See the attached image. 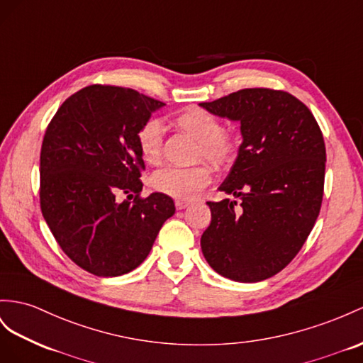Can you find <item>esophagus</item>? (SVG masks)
<instances>
[{
    "label": "esophagus",
    "mask_w": 363,
    "mask_h": 363,
    "mask_svg": "<svg viewBox=\"0 0 363 363\" xmlns=\"http://www.w3.org/2000/svg\"><path fill=\"white\" fill-rule=\"evenodd\" d=\"M190 203H191L190 201H181V199H178V201L174 202V206H176V208H178V210H184V208H187Z\"/></svg>",
    "instance_id": "esophagus-1"
}]
</instances>
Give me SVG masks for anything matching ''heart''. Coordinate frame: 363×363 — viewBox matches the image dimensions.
Instances as JSON below:
<instances>
[{"label":"heart","mask_w":363,"mask_h":363,"mask_svg":"<svg viewBox=\"0 0 363 363\" xmlns=\"http://www.w3.org/2000/svg\"><path fill=\"white\" fill-rule=\"evenodd\" d=\"M179 132L196 139V160H206L215 169H225L235 160L236 143L227 130L222 128L219 119L198 106L181 110L172 119ZM164 128L157 119H148L138 132V147L147 164H160L162 157ZM211 181V169L207 164H198L189 169L169 167L152 176L153 190L174 199H193Z\"/></svg>","instance_id":"heart-1"}]
</instances>
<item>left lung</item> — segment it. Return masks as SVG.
I'll return each mask as SVG.
<instances>
[{"label":"left lung","mask_w":363,"mask_h":363,"mask_svg":"<svg viewBox=\"0 0 363 363\" xmlns=\"http://www.w3.org/2000/svg\"><path fill=\"white\" fill-rule=\"evenodd\" d=\"M203 108L240 123L244 141L219 190L242 199L208 201L203 257L220 276L259 282L290 264L319 216L325 143L310 108L291 93L242 89Z\"/></svg>","instance_id":"left-lung-1"}]
</instances>
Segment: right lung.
<instances>
[{
	"label": "right lung",
	"mask_w": 363,
	"mask_h": 363,
	"mask_svg": "<svg viewBox=\"0 0 363 363\" xmlns=\"http://www.w3.org/2000/svg\"><path fill=\"white\" fill-rule=\"evenodd\" d=\"M164 102L133 89L93 84L62 102L45 130L40 160L43 216L82 270L115 277L150 253L174 202L141 196L145 164L138 132ZM118 194L128 199L116 202Z\"/></svg>",
	"instance_id": "1"
}]
</instances>
